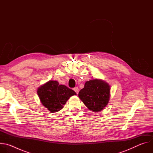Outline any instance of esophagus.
I'll use <instances>...</instances> for the list:
<instances>
[{
	"label": "esophagus",
	"instance_id": "obj_1",
	"mask_svg": "<svg viewBox=\"0 0 153 153\" xmlns=\"http://www.w3.org/2000/svg\"><path fill=\"white\" fill-rule=\"evenodd\" d=\"M73 90L76 92V93H77V94L79 93V89L78 87H75V88H73Z\"/></svg>",
	"mask_w": 153,
	"mask_h": 153
}]
</instances>
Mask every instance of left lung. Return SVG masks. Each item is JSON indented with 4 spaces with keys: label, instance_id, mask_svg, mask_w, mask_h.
Instances as JSON below:
<instances>
[{
    "label": "left lung",
    "instance_id": "left-lung-1",
    "mask_svg": "<svg viewBox=\"0 0 153 153\" xmlns=\"http://www.w3.org/2000/svg\"><path fill=\"white\" fill-rule=\"evenodd\" d=\"M110 96V85L99 79L87 81L79 93V97L85 106L94 112L103 110L108 103Z\"/></svg>",
    "mask_w": 153,
    "mask_h": 153
}]
</instances>
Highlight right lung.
Here are the masks:
<instances>
[{"label": "right lung", "instance_id": "1", "mask_svg": "<svg viewBox=\"0 0 153 153\" xmlns=\"http://www.w3.org/2000/svg\"><path fill=\"white\" fill-rule=\"evenodd\" d=\"M37 94L42 105L51 113L60 111L68 99L76 94L73 90L54 80H50L40 86Z\"/></svg>", "mask_w": 153, "mask_h": 153}]
</instances>
